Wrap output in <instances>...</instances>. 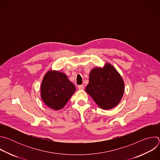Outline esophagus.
<instances>
[{
	"label": "esophagus",
	"instance_id": "1",
	"mask_svg": "<svg viewBox=\"0 0 160 160\" xmlns=\"http://www.w3.org/2000/svg\"><path fill=\"white\" fill-rule=\"evenodd\" d=\"M78 90H83V85H80L78 86Z\"/></svg>",
	"mask_w": 160,
	"mask_h": 160
}]
</instances>
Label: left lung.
Wrapping results in <instances>:
<instances>
[{"mask_svg": "<svg viewBox=\"0 0 160 160\" xmlns=\"http://www.w3.org/2000/svg\"><path fill=\"white\" fill-rule=\"evenodd\" d=\"M125 91L124 81L109 63L93 68L89 74L85 92L103 109H110L120 102Z\"/></svg>", "mask_w": 160, "mask_h": 160, "instance_id": "obj_1", "label": "left lung"}]
</instances>
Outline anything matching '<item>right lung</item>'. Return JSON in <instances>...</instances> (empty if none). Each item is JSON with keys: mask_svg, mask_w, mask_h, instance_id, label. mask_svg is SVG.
<instances>
[{"mask_svg": "<svg viewBox=\"0 0 160 160\" xmlns=\"http://www.w3.org/2000/svg\"><path fill=\"white\" fill-rule=\"evenodd\" d=\"M75 86L66 75L59 71H49L43 77L40 96L43 102L54 110L62 109L75 92Z\"/></svg>", "mask_w": 160, "mask_h": 160, "instance_id": "1", "label": "right lung"}]
</instances>
